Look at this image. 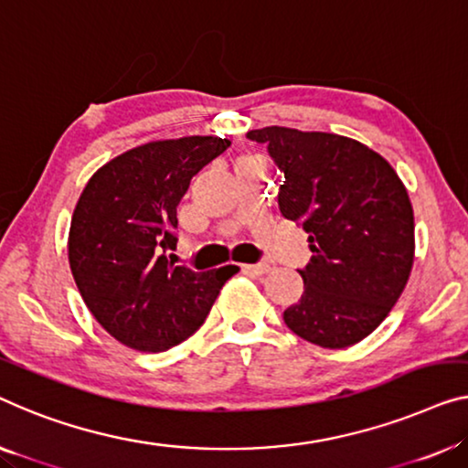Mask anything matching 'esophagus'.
I'll list each match as a JSON object with an SVG mask.
<instances>
[{
    "mask_svg": "<svg viewBox=\"0 0 468 468\" xmlns=\"http://www.w3.org/2000/svg\"><path fill=\"white\" fill-rule=\"evenodd\" d=\"M243 273H250V275H267L271 271V264L267 262H261V264H241Z\"/></svg>",
    "mask_w": 468,
    "mask_h": 468,
    "instance_id": "esophagus-1",
    "label": "esophagus"
}]
</instances>
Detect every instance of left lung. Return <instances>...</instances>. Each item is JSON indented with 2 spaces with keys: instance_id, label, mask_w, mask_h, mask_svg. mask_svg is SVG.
Returning <instances> with one entry per match:
<instances>
[{
  "instance_id": "left-lung-1",
  "label": "left lung",
  "mask_w": 468,
  "mask_h": 468,
  "mask_svg": "<svg viewBox=\"0 0 468 468\" xmlns=\"http://www.w3.org/2000/svg\"><path fill=\"white\" fill-rule=\"evenodd\" d=\"M283 172L279 210L303 222L311 262L301 301L283 311L324 348L357 345L385 322L414 264V210L385 157L353 138L283 125L250 130Z\"/></svg>"
}]
</instances>
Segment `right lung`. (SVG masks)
I'll return each instance as SVG.
<instances>
[{
    "mask_svg": "<svg viewBox=\"0 0 468 468\" xmlns=\"http://www.w3.org/2000/svg\"><path fill=\"white\" fill-rule=\"evenodd\" d=\"M231 144L218 136L151 141L92 174L73 210L69 264L83 303L122 345L159 353L199 330L235 264L174 267L176 206L191 178Z\"/></svg>",
    "mask_w": 468,
    "mask_h": 468,
    "instance_id": "add662e5",
    "label": "right lung"
}]
</instances>
